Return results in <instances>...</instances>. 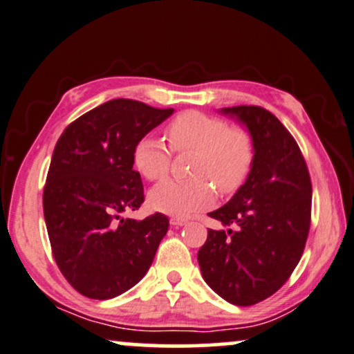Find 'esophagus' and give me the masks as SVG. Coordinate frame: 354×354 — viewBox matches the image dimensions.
Instances as JSON below:
<instances>
[{"label":"esophagus","mask_w":354,"mask_h":354,"mask_svg":"<svg viewBox=\"0 0 354 354\" xmlns=\"http://www.w3.org/2000/svg\"><path fill=\"white\" fill-rule=\"evenodd\" d=\"M186 223H187V220L180 218V216H173V218H169V225L171 226H185Z\"/></svg>","instance_id":"1"}]
</instances>
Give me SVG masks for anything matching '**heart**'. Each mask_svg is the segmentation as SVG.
<instances>
[{"mask_svg":"<svg viewBox=\"0 0 354 354\" xmlns=\"http://www.w3.org/2000/svg\"><path fill=\"white\" fill-rule=\"evenodd\" d=\"M167 136L173 150L197 152L191 181L168 180L149 192V205L167 215L187 216L209 207L220 194H233L251 171V138L241 129H230L218 118L186 111L169 122ZM134 165L150 181L163 180L171 165V152L157 138H144L134 149Z\"/></svg>","mask_w":354,"mask_h":354,"instance_id":"heart-1","label":"heart"}]
</instances>
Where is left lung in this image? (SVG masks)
Listing matches in <instances>:
<instances>
[{"mask_svg":"<svg viewBox=\"0 0 354 354\" xmlns=\"http://www.w3.org/2000/svg\"><path fill=\"white\" fill-rule=\"evenodd\" d=\"M249 133L254 150L246 181L212 218L197 252L205 283L234 306H251L280 290L303 256L313 187L303 153L288 131L261 106L220 108Z\"/></svg>","mask_w":354,"mask_h":354,"instance_id":"8db88e82","label":"left lung"}]
</instances>
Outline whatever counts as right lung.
Returning a JSON list of instances; mask_svg holds the SVG:
<instances>
[{
  "mask_svg": "<svg viewBox=\"0 0 354 354\" xmlns=\"http://www.w3.org/2000/svg\"><path fill=\"white\" fill-rule=\"evenodd\" d=\"M173 113L115 98L71 122L56 142L45 223L61 273L87 298L111 299L139 283L168 232L163 214L121 215L144 202L136 145Z\"/></svg>",
  "mask_w": 354,
  "mask_h": 354,
  "instance_id": "1",
  "label": "right lung"
}]
</instances>
